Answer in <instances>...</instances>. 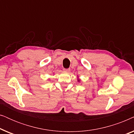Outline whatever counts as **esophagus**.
Listing matches in <instances>:
<instances>
[{
    "label": "esophagus",
    "mask_w": 134,
    "mask_h": 134,
    "mask_svg": "<svg viewBox=\"0 0 134 134\" xmlns=\"http://www.w3.org/2000/svg\"><path fill=\"white\" fill-rule=\"evenodd\" d=\"M63 70L65 71V72H69V71H70V69H64Z\"/></svg>",
    "instance_id": "34e87169"
}]
</instances>
